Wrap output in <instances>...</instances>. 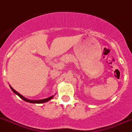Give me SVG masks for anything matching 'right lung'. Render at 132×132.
Wrapping results in <instances>:
<instances>
[{"mask_svg": "<svg viewBox=\"0 0 132 132\" xmlns=\"http://www.w3.org/2000/svg\"><path fill=\"white\" fill-rule=\"evenodd\" d=\"M11 89H12V91L13 92H14L15 94H16L17 95H19L20 97H21L22 100H23L24 101H27V102H30V103H44V102H47V101H49L50 100H51V99L53 97V96H51V97H48V98H46V99H44V100H28V99L25 98V97H24L23 96H22V95L20 94V93H18L17 92H16L15 90L14 89L12 88V87H11Z\"/></svg>", "mask_w": 132, "mask_h": 132, "instance_id": "1", "label": "right lung"}]
</instances>
